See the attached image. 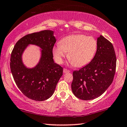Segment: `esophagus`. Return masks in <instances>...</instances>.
Returning <instances> with one entry per match:
<instances>
[{"label": "esophagus", "instance_id": "obj_1", "mask_svg": "<svg viewBox=\"0 0 127 127\" xmlns=\"http://www.w3.org/2000/svg\"><path fill=\"white\" fill-rule=\"evenodd\" d=\"M70 71L68 69H66V68H64L63 69V72L64 73H68V72H69Z\"/></svg>", "mask_w": 127, "mask_h": 127}]
</instances>
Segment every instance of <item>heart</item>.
<instances>
[{
  "label": "heart",
  "mask_w": 127,
  "mask_h": 127,
  "mask_svg": "<svg viewBox=\"0 0 127 127\" xmlns=\"http://www.w3.org/2000/svg\"><path fill=\"white\" fill-rule=\"evenodd\" d=\"M97 40L92 36L77 34L62 39L60 44L53 48V55L56 62L61 63L68 54V59L75 67H81L92 61L97 51Z\"/></svg>",
  "instance_id": "b5f03b06"
}]
</instances>
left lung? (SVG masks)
<instances>
[{
	"mask_svg": "<svg viewBox=\"0 0 127 127\" xmlns=\"http://www.w3.org/2000/svg\"><path fill=\"white\" fill-rule=\"evenodd\" d=\"M96 54L90 63L73 72L71 88L79 99L90 100L99 97L112 83L116 67L114 48L101 35L97 38Z\"/></svg>",
	"mask_w": 127,
	"mask_h": 127,
	"instance_id": "8db88e82",
	"label": "left lung"
}]
</instances>
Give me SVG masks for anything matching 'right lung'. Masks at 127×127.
<instances>
[{"label": "right lung", "mask_w": 127, "mask_h": 127, "mask_svg": "<svg viewBox=\"0 0 127 127\" xmlns=\"http://www.w3.org/2000/svg\"><path fill=\"white\" fill-rule=\"evenodd\" d=\"M54 32L44 30L28 34L17 41L11 55L10 68L16 84L23 94L35 101H44L51 96L63 75V67L54 63L52 50L56 40ZM42 49L39 64L28 69L21 61V55L28 44Z\"/></svg>", "instance_id": "1"}]
</instances>
